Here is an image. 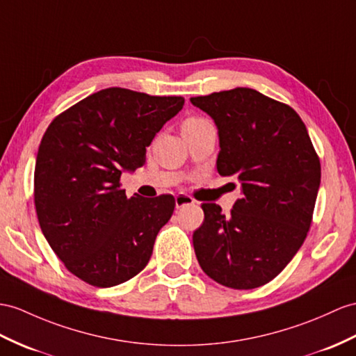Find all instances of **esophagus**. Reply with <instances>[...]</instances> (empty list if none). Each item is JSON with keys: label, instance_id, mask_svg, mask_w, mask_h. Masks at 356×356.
<instances>
[{"label": "esophagus", "instance_id": "obj_1", "mask_svg": "<svg viewBox=\"0 0 356 356\" xmlns=\"http://www.w3.org/2000/svg\"><path fill=\"white\" fill-rule=\"evenodd\" d=\"M193 204H195V199L190 196V195L179 193V195L175 196V205H177V208L186 207V205H193Z\"/></svg>", "mask_w": 356, "mask_h": 356}]
</instances>
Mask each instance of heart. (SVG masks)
I'll use <instances>...</instances> for the list:
<instances>
[{
    "mask_svg": "<svg viewBox=\"0 0 356 356\" xmlns=\"http://www.w3.org/2000/svg\"><path fill=\"white\" fill-rule=\"evenodd\" d=\"M202 122H205V120L201 119V118H190V119L186 120L183 127H195V125H199V124H202Z\"/></svg>",
    "mask_w": 356,
    "mask_h": 356,
    "instance_id": "b5f03b06",
    "label": "heart"
}]
</instances>
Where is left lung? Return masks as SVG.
<instances>
[{
    "label": "left lung",
    "mask_w": 356,
    "mask_h": 356,
    "mask_svg": "<svg viewBox=\"0 0 356 356\" xmlns=\"http://www.w3.org/2000/svg\"><path fill=\"white\" fill-rule=\"evenodd\" d=\"M190 101L218 127V172L241 186L229 216L218 204H202L205 218L193 232L199 266L225 287H261L284 270L307 237L320 160L305 124L287 104L248 88Z\"/></svg>",
    "instance_id": "left-lung-1"
}]
</instances>
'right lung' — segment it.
I'll use <instances>...</instances> for the list:
<instances>
[{
	"instance_id": "right-lung-1",
	"label": "right lung",
	"mask_w": 356,
	"mask_h": 356,
	"mask_svg": "<svg viewBox=\"0 0 356 356\" xmlns=\"http://www.w3.org/2000/svg\"><path fill=\"white\" fill-rule=\"evenodd\" d=\"M183 106V97L108 88L49 124L36 157L34 205L51 249L76 278L107 289L148 264L175 199L127 197L120 175L143 166L152 138Z\"/></svg>"
}]
</instances>
